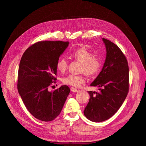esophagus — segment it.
I'll list each match as a JSON object with an SVG mask.
<instances>
[{
    "mask_svg": "<svg viewBox=\"0 0 146 146\" xmlns=\"http://www.w3.org/2000/svg\"><path fill=\"white\" fill-rule=\"evenodd\" d=\"M70 90H71V92H76H76H80V90L75 89V88H73V87H72Z\"/></svg>",
    "mask_w": 146,
    "mask_h": 146,
    "instance_id": "esophagus-1",
    "label": "esophagus"
}]
</instances>
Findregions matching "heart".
Listing matches in <instances>:
<instances>
[{"label": "heart", "mask_w": 146, "mask_h": 146, "mask_svg": "<svg viewBox=\"0 0 146 146\" xmlns=\"http://www.w3.org/2000/svg\"><path fill=\"white\" fill-rule=\"evenodd\" d=\"M71 56L74 59L82 63L81 72L88 75H94L97 73L102 66V61L97 56H93L92 53L85 47H80L71 52ZM68 62L64 57H60L56 63V68L60 73H64L67 68ZM65 84L74 87H79L86 82V78L82 74H69L62 80Z\"/></svg>", "instance_id": "1"}]
</instances>
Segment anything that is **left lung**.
Segmentation results:
<instances>
[{"label": "left lung", "mask_w": 146, "mask_h": 146, "mask_svg": "<svg viewBox=\"0 0 146 146\" xmlns=\"http://www.w3.org/2000/svg\"><path fill=\"white\" fill-rule=\"evenodd\" d=\"M106 56L102 70L90 86L98 92L89 91L90 98L84 114L87 119L100 122L111 118L122 106L129 89V69L125 56L111 41L102 38Z\"/></svg>", "instance_id": "8db88e82"}]
</instances>
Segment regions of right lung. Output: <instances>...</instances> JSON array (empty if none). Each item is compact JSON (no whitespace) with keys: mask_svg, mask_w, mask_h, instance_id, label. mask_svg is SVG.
<instances>
[{"mask_svg":"<svg viewBox=\"0 0 146 146\" xmlns=\"http://www.w3.org/2000/svg\"><path fill=\"white\" fill-rule=\"evenodd\" d=\"M68 44V41H40L29 47L21 59L19 94L29 112L41 121H51L60 114L70 92L65 85L48 90L56 80L57 62Z\"/></svg>","mask_w":146,"mask_h":146,"instance_id":"obj_1","label":"right lung"}]
</instances>
